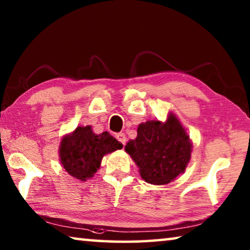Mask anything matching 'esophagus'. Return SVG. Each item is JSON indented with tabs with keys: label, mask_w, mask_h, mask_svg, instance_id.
I'll return each instance as SVG.
<instances>
[{
	"label": "esophagus",
	"mask_w": 250,
	"mask_h": 250,
	"mask_svg": "<svg viewBox=\"0 0 250 250\" xmlns=\"http://www.w3.org/2000/svg\"><path fill=\"white\" fill-rule=\"evenodd\" d=\"M116 138L118 139V141H120V142L122 143V145L125 146V143H126V138H125V133H122V132L118 133V134H116Z\"/></svg>",
	"instance_id": "esophagus-1"
}]
</instances>
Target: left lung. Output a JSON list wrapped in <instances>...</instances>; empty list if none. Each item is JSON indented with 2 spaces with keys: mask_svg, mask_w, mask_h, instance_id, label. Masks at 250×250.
<instances>
[{
  "mask_svg": "<svg viewBox=\"0 0 250 250\" xmlns=\"http://www.w3.org/2000/svg\"><path fill=\"white\" fill-rule=\"evenodd\" d=\"M125 150L146 183L166 185L184 173L191 160L193 143L174 113L166 121L147 120L138 126V135Z\"/></svg>",
  "mask_w": 250,
  "mask_h": 250,
  "instance_id": "left-lung-1",
  "label": "left lung"
}]
</instances>
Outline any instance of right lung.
<instances>
[{"label":"right lung","instance_id":"1","mask_svg":"<svg viewBox=\"0 0 250 250\" xmlns=\"http://www.w3.org/2000/svg\"><path fill=\"white\" fill-rule=\"evenodd\" d=\"M122 146V143L107 131L96 134L90 125L77 126L73 132L62 137L58 150L59 161L70 176L84 182L99 170L105 154L120 150Z\"/></svg>","mask_w":250,"mask_h":250}]
</instances>
